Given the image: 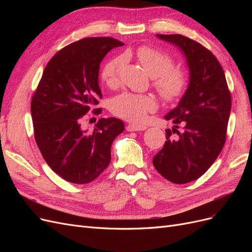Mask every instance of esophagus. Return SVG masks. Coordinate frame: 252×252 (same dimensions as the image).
Returning <instances> with one entry per match:
<instances>
[{
	"mask_svg": "<svg viewBox=\"0 0 252 252\" xmlns=\"http://www.w3.org/2000/svg\"><path fill=\"white\" fill-rule=\"evenodd\" d=\"M147 127L143 126V125H134V124H128L126 126V130L127 131H142L145 130Z\"/></svg>",
	"mask_w": 252,
	"mask_h": 252,
	"instance_id": "esophagus-1",
	"label": "esophagus"
}]
</instances>
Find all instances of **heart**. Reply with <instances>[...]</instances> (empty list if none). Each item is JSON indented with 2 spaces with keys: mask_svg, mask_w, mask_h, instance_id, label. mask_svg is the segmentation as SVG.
<instances>
[{
  "mask_svg": "<svg viewBox=\"0 0 252 252\" xmlns=\"http://www.w3.org/2000/svg\"><path fill=\"white\" fill-rule=\"evenodd\" d=\"M139 62L152 77V85L164 100L177 101L185 94L188 85L186 72L175 67L173 59L161 49L142 46L135 52ZM127 62L125 55L110 59L102 68V79L108 87H116ZM156 98L150 94L122 93L110 102V111L121 119L129 122H143L147 114L156 110Z\"/></svg>",
  "mask_w": 252,
  "mask_h": 252,
  "instance_id": "1",
  "label": "heart"
}]
</instances>
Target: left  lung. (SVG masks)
<instances>
[{"instance_id": "1", "label": "left lung", "mask_w": 252, "mask_h": 252, "mask_svg": "<svg viewBox=\"0 0 252 252\" xmlns=\"http://www.w3.org/2000/svg\"><path fill=\"white\" fill-rule=\"evenodd\" d=\"M157 35L184 52L190 81L178 107L165 117L175 126L165 130L166 142L152 163L166 180L186 184L202 177L222 151L231 95L223 68L210 50L182 34ZM180 124L183 133L177 130ZM174 133L178 135L175 139Z\"/></svg>"}]
</instances>
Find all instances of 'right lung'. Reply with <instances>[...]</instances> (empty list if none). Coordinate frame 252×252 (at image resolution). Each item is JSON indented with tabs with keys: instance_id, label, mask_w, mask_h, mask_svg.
I'll list each match as a JSON object with an SVG mask.
<instances>
[{
	"instance_id": "add662e5",
	"label": "right lung",
	"mask_w": 252,
	"mask_h": 252,
	"mask_svg": "<svg viewBox=\"0 0 252 252\" xmlns=\"http://www.w3.org/2000/svg\"><path fill=\"white\" fill-rule=\"evenodd\" d=\"M113 37H85L67 45L45 67L32 100L37 147L50 168L74 184L93 182L107 168L111 145L124 131L116 118L100 119L94 132L82 130L84 116L98 104V70L104 57L123 46ZM98 116L102 108L93 110Z\"/></svg>"
}]
</instances>
